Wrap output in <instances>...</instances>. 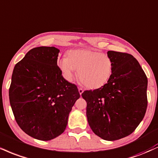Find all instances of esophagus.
I'll list each match as a JSON object with an SVG mask.
<instances>
[{
    "instance_id": "1",
    "label": "esophagus",
    "mask_w": 158,
    "mask_h": 158,
    "mask_svg": "<svg viewBox=\"0 0 158 158\" xmlns=\"http://www.w3.org/2000/svg\"><path fill=\"white\" fill-rule=\"evenodd\" d=\"M83 89H81V88H79V94L80 95H81V94H82L83 93Z\"/></svg>"
}]
</instances>
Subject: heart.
Instances as JSON below:
<instances>
[{"label":"heart","mask_w":158,"mask_h":158,"mask_svg":"<svg viewBox=\"0 0 158 158\" xmlns=\"http://www.w3.org/2000/svg\"><path fill=\"white\" fill-rule=\"evenodd\" d=\"M57 64L66 80H73L79 70L80 81L92 89L105 85L113 69V60L109 55L88 49L69 51L68 56L58 59Z\"/></svg>","instance_id":"heart-1"}]
</instances>
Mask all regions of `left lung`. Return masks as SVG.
<instances>
[{"label":"left lung","mask_w":158,"mask_h":158,"mask_svg":"<svg viewBox=\"0 0 158 158\" xmlns=\"http://www.w3.org/2000/svg\"><path fill=\"white\" fill-rule=\"evenodd\" d=\"M113 62L107 83L81 96L87 102V121L96 135L115 140L130 135L147 108V77L138 60L127 53L109 51Z\"/></svg>","instance_id":"obj_1"}]
</instances>
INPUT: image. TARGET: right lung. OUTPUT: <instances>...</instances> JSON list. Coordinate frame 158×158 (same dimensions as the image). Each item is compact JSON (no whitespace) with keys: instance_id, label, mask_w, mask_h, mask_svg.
Masks as SVG:
<instances>
[{"instance_id":"obj_1","label":"right lung","mask_w":158,"mask_h":158,"mask_svg":"<svg viewBox=\"0 0 158 158\" xmlns=\"http://www.w3.org/2000/svg\"><path fill=\"white\" fill-rule=\"evenodd\" d=\"M59 52L55 47L32 48L13 70L9 96L15 121L38 140L54 139L64 132L80 97L77 85L62 77Z\"/></svg>"}]
</instances>
